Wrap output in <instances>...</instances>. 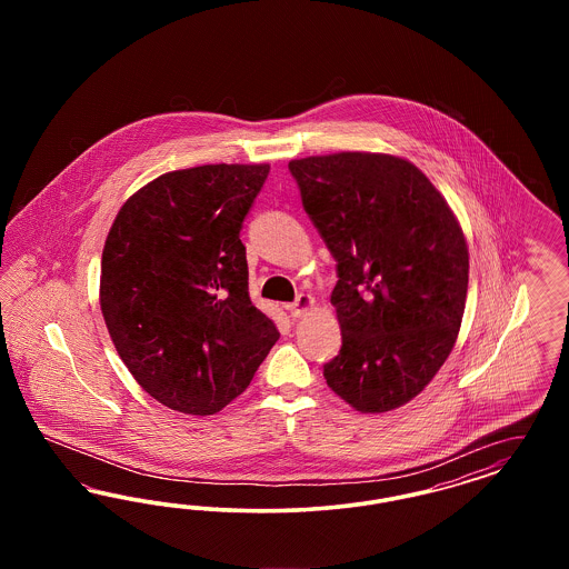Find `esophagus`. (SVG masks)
<instances>
[{
	"label": "esophagus",
	"mask_w": 569,
	"mask_h": 569,
	"mask_svg": "<svg viewBox=\"0 0 569 569\" xmlns=\"http://www.w3.org/2000/svg\"><path fill=\"white\" fill-rule=\"evenodd\" d=\"M313 305H316V298L311 295H298L297 300L290 305V313H292V318H305V316H309Z\"/></svg>",
	"instance_id": "obj_1"
}]
</instances>
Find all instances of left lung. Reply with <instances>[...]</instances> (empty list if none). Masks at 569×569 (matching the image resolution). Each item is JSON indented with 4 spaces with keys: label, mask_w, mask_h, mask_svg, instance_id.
<instances>
[{
    "label": "left lung",
    "mask_w": 569,
    "mask_h": 569,
    "mask_svg": "<svg viewBox=\"0 0 569 569\" xmlns=\"http://www.w3.org/2000/svg\"><path fill=\"white\" fill-rule=\"evenodd\" d=\"M288 168L337 260L330 302L343 343L325 365L326 383L362 413L406 406L459 337L469 281L459 221L403 158L343 151Z\"/></svg>",
    "instance_id": "obj_1"
}]
</instances>
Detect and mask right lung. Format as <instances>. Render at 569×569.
<instances>
[{"label":"right lung","instance_id":"right-lung-1","mask_svg":"<svg viewBox=\"0 0 569 569\" xmlns=\"http://www.w3.org/2000/svg\"><path fill=\"white\" fill-rule=\"evenodd\" d=\"M269 163L166 172L121 207L102 251L100 305L136 381L209 416L237 399L279 332L247 292L241 228Z\"/></svg>","mask_w":569,"mask_h":569}]
</instances>
